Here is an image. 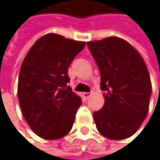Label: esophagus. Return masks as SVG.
<instances>
[{"label": "esophagus", "instance_id": "1", "mask_svg": "<svg viewBox=\"0 0 160 160\" xmlns=\"http://www.w3.org/2000/svg\"><path fill=\"white\" fill-rule=\"evenodd\" d=\"M82 95H83V97H84L85 98H88L91 96V93H87V92H86V93H83Z\"/></svg>", "mask_w": 160, "mask_h": 160}]
</instances>
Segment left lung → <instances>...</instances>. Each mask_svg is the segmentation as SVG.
<instances>
[{
	"label": "left lung",
	"instance_id": "obj_1",
	"mask_svg": "<svg viewBox=\"0 0 160 160\" xmlns=\"http://www.w3.org/2000/svg\"><path fill=\"white\" fill-rule=\"evenodd\" d=\"M100 72L105 101L93 113L98 132L110 139L134 135L145 119L152 94L147 66L126 41L109 37L87 42Z\"/></svg>",
	"mask_w": 160,
	"mask_h": 160
}]
</instances>
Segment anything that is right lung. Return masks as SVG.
<instances>
[{"label":"right lung","instance_id":"add662e5","mask_svg":"<svg viewBox=\"0 0 160 160\" xmlns=\"http://www.w3.org/2000/svg\"><path fill=\"white\" fill-rule=\"evenodd\" d=\"M85 46L47 34L30 48L22 63L18 98L30 128L44 139H58L72 129L82 98L69 86L68 67Z\"/></svg>","mask_w":160,"mask_h":160}]
</instances>
